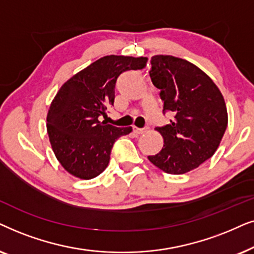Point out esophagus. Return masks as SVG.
<instances>
[{
    "label": "esophagus",
    "mask_w": 254,
    "mask_h": 254,
    "mask_svg": "<svg viewBox=\"0 0 254 254\" xmlns=\"http://www.w3.org/2000/svg\"><path fill=\"white\" fill-rule=\"evenodd\" d=\"M133 132L136 134H143L145 132V130L144 129H138V127H133Z\"/></svg>",
    "instance_id": "esophagus-1"
}]
</instances>
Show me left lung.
Listing matches in <instances>:
<instances>
[{
	"instance_id": "1",
	"label": "left lung",
	"mask_w": 254,
	"mask_h": 254,
	"mask_svg": "<svg viewBox=\"0 0 254 254\" xmlns=\"http://www.w3.org/2000/svg\"><path fill=\"white\" fill-rule=\"evenodd\" d=\"M150 76L160 89L164 111L174 120L155 129L164 146L148 155L154 166L168 174H185L211 158L228 125V110L221 90L201 68L173 56H153Z\"/></svg>"
}]
</instances>
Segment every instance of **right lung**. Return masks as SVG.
I'll return each mask as SVG.
<instances>
[{
	"label": "right lung",
	"mask_w": 254,
	"mask_h": 254,
	"mask_svg": "<svg viewBox=\"0 0 254 254\" xmlns=\"http://www.w3.org/2000/svg\"><path fill=\"white\" fill-rule=\"evenodd\" d=\"M146 62V57L106 56L60 87L47 113L46 129L54 155L70 175L89 180L102 173L117 138L132 131L99 118L114 104L117 77L144 68Z\"/></svg>",
	"instance_id": "obj_1"
}]
</instances>
